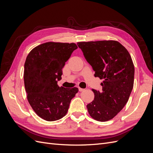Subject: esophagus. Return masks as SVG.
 Here are the masks:
<instances>
[{
    "instance_id": "34e87169",
    "label": "esophagus",
    "mask_w": 153,
    "mask_h": 153,
    "mask_svg": "<svg viewBox=\"0 0 153 153\" xmlns=\"http://www.w3.org/2000/svg\"><path fill=\"white\" fill-rule=\"evenodd\" d=\"M78 89H79V91H80V92H82V91H84L85 89H82V88H80V87H79L78 88Z\"/></svg>"
}]
</instances>
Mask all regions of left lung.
Returning a JSON list of instances; mask_svg holds the SVG:
<instances>
[{
	"label": "left lung",
	"instance_id": "left-lung-1",
	"mask_svg": "<svg viewBox=\"0 0 153 153\" xmlns=\"http://www.w3.org/2000/svg\"><path fill=\"white\" fill-rule=\"evenodd\" d=\"M86 61L103 82L102 91L92 89L94 99L87 105L91 116L98 121L114 118L128 102L133 87L135 68L128 50L116 41L77 43Z\"/></svg>",
	"mask_w": 153,
	"mask_h": 153
}]
</instances>
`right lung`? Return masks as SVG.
<instances>
[{
	"mask_svg": "<svg viewBox=\"0 0 153 153\" xmlns=\"http://www.w3.org/2000/svg\"><path fill=\"white\" fill-rule=\"evenodd\" d=\"M75 43L48 42L32 49L24 64L27 100L36 114L47 121L65 116L76 87H60L62 68L77 48Z\"/></svg>",
	"mask_w": 153,
	"mask_h": 153,
	"instance_id": "1",
	"label": "right lung"
}]
</instances>
